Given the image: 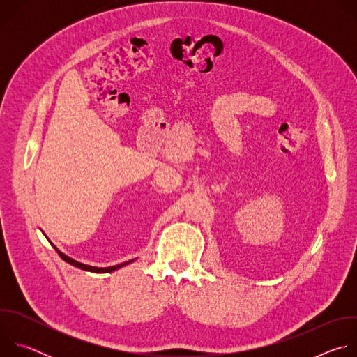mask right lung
<instances>
[{"mask_svg": "<svg viewBox=\"0 0 357 357\" xmlns=\"http://www.w3.org/2000/svg\"><path fill=\"white\" fill-rule=\"evenodd\" d=\"M55 247V245H54ZM55 250L58 251V254L59 256L66 261V263H69V264H72V266H75V267H77V268H82V270H86V271H93V273H110V271H114V270H117V268H120V267H123V266H126V264H128V263H131V261H127V263H123V264H119V266H114V267H107V268H98V267H91V266H86V264H82V263H79V261H76V260H73V259H70V257H68L66 254H63L62 251H59L56 247H55Z\"/></svg>", "mask_w": 357, "mask_h": 357, "instance_id": "right-lung-1", "label": "right lung"}]
</instances>
